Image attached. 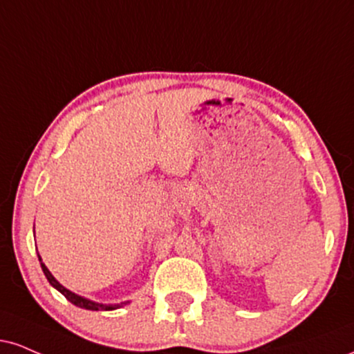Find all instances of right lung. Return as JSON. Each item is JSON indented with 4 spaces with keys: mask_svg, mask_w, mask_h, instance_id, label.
<instances>
[{
    "mask_svg": "<svg viewBox=\"0 0 354 354\" xmlns=\"http://www.w3.org/2000/svg\"><path fill=\"white\" fill-rule=\"evenodd\" d=\"M39 262H41L42 272H44L46 279L49 280V283L53 285V287L55 288V290H59V292H61L62 295L66 297V299L71 301V304H74L75 306H79V308H85V310H93V312H99V310H102V312H109V310H117V308H120V306H123V305L130 304V301H122V304L104 305V304H97V301H92V300H88V299H85V297H80V295H77V293L71 292L69 288H66V287H64V285H61V283L57 282V280H55V277H54L53 274H50L48 267H46V263L42 262L41 255H39Z\"/></svg>",
    "mask_w": 354,
    "mask_h": 354,
    "instance_id": "obj_1",
    "label": "right lung"
}]
</instances>
